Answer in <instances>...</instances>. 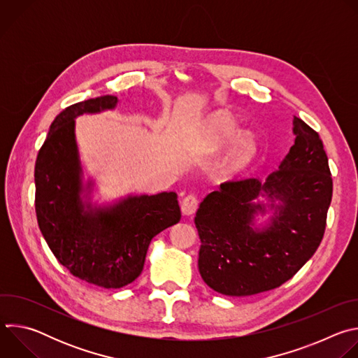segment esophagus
Wrapping results in <instances>:
<instances>
[{
    "instance_id": "obj_1",
    "label": "esophagus",
    "mask_w": 358,
    "mask_h": 358,
    "mask_svg": "<svg viewBox=\"0 0 358 358\" xmlns=\"http://www.w3.org/2000/svg\"><path fill=\"white\" fill-rule=\"evenodd\" d=\"M198 207V198L194 194H188L181 201V211L184 215H192Z\"/></svg>"
}]
</instances>
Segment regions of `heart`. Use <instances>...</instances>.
Returning <instances> with one entry per match:
<instances>
[{
    "mask_svg": "<svg viewBox=\"0 0 358 358\" xmlns=\"http://www.w3.org/2000/svg\"><path fill=\"white\" fill-rule=\"evenodd\" d=\"M232 141L225 166L229 170H238L246 166L258 151V144L252 133H241L238 123L224 113H214L199 129L198 143L203 151H218Z\"/></svg>",
    "mask_w": 358,
    "mask_h": 358,
    "instance_id": "b5f03b06",
    "label": "heart"
}]
</instances>
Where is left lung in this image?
I'll return each mask as SVG.
<instances>
[{
	"label": "left lung",
	"mask_w": 358,
	"mask_h": 358,
	"mask_svg": "<svg viewBox=\"0 0 358 358\" xmlns=\"http://www.w3.org/2000/svg\"><path fill=\"white\" fill-rule=\"evenodd\" d=\"M294 144L265 182L228 181L199 203L198 269L211 289L250 296L279 287L317 250L333 195L329 159L317 131L293 117ZM265 196L269 204L257 199ZM280 203L276 204L275 201ZM274 211L254 228V215Z\"/></svg>",
	"instance_id": "8db88e82"
}]
</instances>
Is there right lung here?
Returning a JSON list of instances; mask_svg holds the SVG:
<instances>
[{
	"label": "right lung",
	"instance_id": "add662e5",
	"mask_svg": "<svg viewBox=\"0 0 358 358\" xmlns=\"http://www.w3.org/2000/svg\"><path fill=\"white\" fill-rule=\"evenodd\" d=\"M117 101L106 94L66 108L50 124L35 163V211L49 249L73 276L105 289L136 280L151 239L181 218L173 191L129 195L103 207L90 202L94 182L83 184L75 119L115 109Z\"/></svg>",
	"mask_w": 358,
	"mask_h": 358
}]
</instances>
